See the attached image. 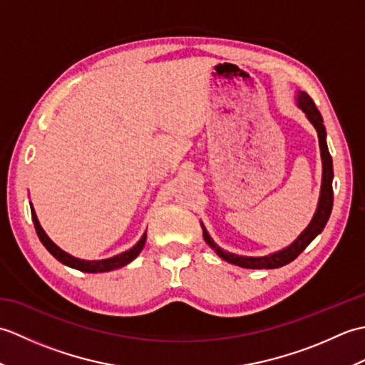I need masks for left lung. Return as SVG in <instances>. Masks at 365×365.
I'll return each mask as SVG.
<instances>
[{
    "instance_id": "obj_1",
    "label": "left lung",
    "mask_w": 365,
    "mask_h": 365,
    "mask_svg": "<svg viewBox=\"0 0 365 365\" xmlns=\"http://www.w3.org/2000/svg\"><path fill=\"white\" fill-rule=\"evenodd\" d=\"M297 100V106L299 110L306 114L307 120L312 123L314 128L317 130V135H319V144H320V155H322V190H320V197H319V204H317V210L312 216L309 226L301 232L298 238L294 240L292 245L281 251H276L273 254L268 255H262V257H251V255H238L234 252L224 251L222 247H220L213 242V238L208 234L205 226L200 222L202 226V234L204 240L207 245L212 247V250L220 255L222 260H226L229 263H234V265H238L242 268H250V269H273V268H281L287 263H290L294 260L298 255L306 250V247L311 245L312 240L322 234V230L327 226V222L329 220V215L332 210V178H334V170H332V158L328 150V144H327V128L323 125V118L320 111L317 110V106L314 103V100L309 97L306 92L298 91V96L294 97Z\"/></svg>"
}]
</instances>
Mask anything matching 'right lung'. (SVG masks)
<instances>
[{"instance_id": "add662e5", "label": "right lung", "mask_w": 365, "mask_h": 365, "mask_svg": "<svg viewBox=\"0 0 365 365\" xmlns=\"http://www.w3.org/2000/svg\"><path fill=\"white\" fill-rule=\"evenodd\" d=\"M31 216H33V222H34V227L37 232V237L42 242V245L46 247V251H48L54 259L59 260L61 263H64V265L84 271V273H106V271H113V269L125 267L127 263L135 260L139 255V252L143 251V247L145 245V238H147V232H144L143 237L139 238V242L133 247H130V250L114 255V257L102 259V260H84V259L73 257V255L63 251L56 243L51 242L50 237L45 234V230L42 229L41 222H38V220H37V215L34 212L33 204H31Z\"/></svg>"}]
</instances>
